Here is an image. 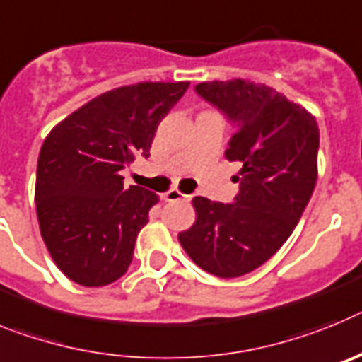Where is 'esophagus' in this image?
I'll return each instance as SVG.
<instances>
[{"mask_svg": "<svg viewBox=\"0 0 362 362\" xmlns=\"http://www.w3.org/2000/svg\"><path fill=\"white\" fill-rule=\"evenodd\" d=\"M162 199L165 200V202H178V200H184V202H187V200H189V194H182L180 191L171 189V191H168V193H163Z\"/></svg>", "mask_w": 362, "mask_h": 362, "instance_id": "esophagus-1", "label": "esophagus"}]
</instances>
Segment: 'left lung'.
Segmentation results:
<instances>
[{"label": "left lung", "mask_w": 362, "mask_h": 362, "mask_svg": "<svg viewBox=\"0 0 362 362\" xmlns=\"http://www.w3.org/2000/svg\"><path fill=\"white\" fill-rule=\"evenodd\" d=\"M194 90L237 127L226 158L242 163L240 189L233 204L194 197L197 220L178 240L204 272L233 279L272 259L303 216L315 189L319 127L264 83L204 81Z\"/></svg>", "instance_id": "left-lung-1"}]
</instances>
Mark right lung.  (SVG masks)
I'll use <instances>...</instances> for the list:
<instances>
[{
  "mask_svg": "<svg viewBox=\"0 0 362 362\" xmlns=\"http://www.w3.org/2000/svg\"><path fill=\"white\" fill-rule=\"evenodd\" d=\"M189 81L118 87L81 105L43 142L36 213L43 242L65 276L87 288L118 281L158 202L153 191L124 187L122 169L149 156L158 124Z\"/></svg>",
  "mask_w": 362,
  "mask_h": 362,
  "instance_id": "1",
  "label": "right lung"
}]
</instances>
